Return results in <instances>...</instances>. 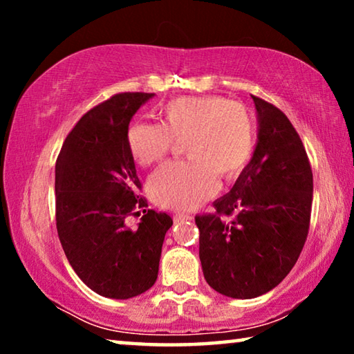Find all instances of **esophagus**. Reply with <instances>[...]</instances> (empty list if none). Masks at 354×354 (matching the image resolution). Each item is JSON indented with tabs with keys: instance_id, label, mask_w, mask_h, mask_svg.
Wrapping results in <instances>:
<instances>
[{
	"instance_id": "obj_1",
	"label": "esophagus",
	"mask_w": 354,
	"mask_h": 354,
	"mask_svg": "<svg viewBox=\"0 0 354 354\" xmlns=\"http://www.w3.org/2000/svg\"><path fill=\"white\" fill-rule=\"evenodd\" d=\"M189 218L190 217L187 214H175V215H173V220H175V221H183V220H189Z\"/></svg>"
}]
</instances>
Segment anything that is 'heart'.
<instances>
[{"instance_id":"obj_1","label":"heart","mask_w":354,"mask_h":354,"mask_svg":"<svg viewBox=\"0 0 354 354\" xmlns=\"http://www.w3.org/2000/svg\"><path fill=\"white\" fill-rule=\"evenodd\" d=\"M128 148L143 167L162 160L173 143L184 142L190 162L167 164L154 173L148 190L156 205L192 211L215 194L217 175L234 179L254 149V120L241 103L220 97L178 98L162 109V127L133 123Z\"/></svg>"}]
</instances>
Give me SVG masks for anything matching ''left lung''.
I'll return each mask as SVG.
<instances>
[{
    "label": "left lung",
    "mask_w": 354,
    "mask_h": 354,
    "mask_svg": "<svg viewBox=\"0 0 354 354\" xmlns=\"http://www.w3.org/2000/svg\"><path fill=\"white\" fill-rule=\"evenodd\" d=\"M257 140L232 189L196 215L200 261L214 290L237 299L274 289L298 261L313 207V170L283 112L253 97ZM230 216V219H226Z\"/></svg>",
    "instance_id": "1"
}]
</instances>
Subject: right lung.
<instances>
[{"label":"right lung","mask_w":354,"mask_h":354,"mask_svg":"<svg viewBox=\"0 0 354 354\" xmlns=\"http://www.w3.org/2000/svg\"><path fill=\"white\" fill-rule=\"evenodd\" d=\"M154 93H118L88 111L65 139L56 162V226L77 277L101 297L128 299L158 279L169 214L143 211L136 230L124 220L145 207L128 148L129 122Z\"/></svg>","instance_id":"1"}]
</instances>
